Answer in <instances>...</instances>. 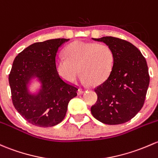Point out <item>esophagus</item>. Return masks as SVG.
<instances>
[{
    "label": "esophagus",
    "mask_w": 158,
    "mask_h": 158,
    "mask_svg": "<svg viewBox=\"0 0 158 158\" xmlns=\"http://www.w3.org/2000/svg\"><path fill=\"white\" fill-rule=\"evenodd\" d=\"M84 92L85 91L82 90V89H79V90H78V94H84Z\"/></svg>",
    "instance_id": "34e87169"
}]
</instances>
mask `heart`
<instances>
[{
    "label": "heart",
    "instance_id": "1",
    "mask_svg": "<svg viewBox=\"0 0 158 158\" xmlns=\"http://www.w3.org/2000/svg\"><path fill=\"white\" fill-rule=\"evenodd\" d=\"M66 58H57V74L68 83H73L82 73L80 81L85 85H100L109 77L114 63V54L107 44L76 41L65 50Z\"/></svg>",
    "mask_w": 158,
    "mask_h": 158
}]
</instances>
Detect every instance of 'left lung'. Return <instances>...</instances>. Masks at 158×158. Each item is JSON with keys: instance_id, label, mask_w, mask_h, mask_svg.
Listing matches in <instances>:
<instances>
[{"instance_id": "left-lung-1", "label": "left lung", "mask_w": 158, "mask_h": 158, "mask_svg": "<svg viewBox=\"0 0 158 158\" xmlns=\"http://www.w3.org/2000/svg\"><path fill=\"white\" fill-rule=\"evenodd\" d=\"M92 39L112 48L114 63L109 77L94 89L98 101L91 112L103 123H124L143 107L150 82L146 60L135 46L125 40L111 36Z\"/></svg>"}]
</instances>
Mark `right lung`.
Here are the masks:
<instances>
[{"mask_svg": "<svg viewBox=\"0 0 158 158\" xmlns=\"http://www.w3.org/2000/svg\"><path fill=\"white\" fill-rule=\"evenodd\" d=\"M69 39H50L31 44L19 53L13 63L9 84L13 104L19 114L32 125L51 127L65 117L69 101L78 89L66 83L55 68L58 49ZM40 84L35 92L30 87Z\"/></svg>", "mask_w": 158, "mask_h": 158, "instance_id": "obj_1", "label": "right lung"}]
</instances>
